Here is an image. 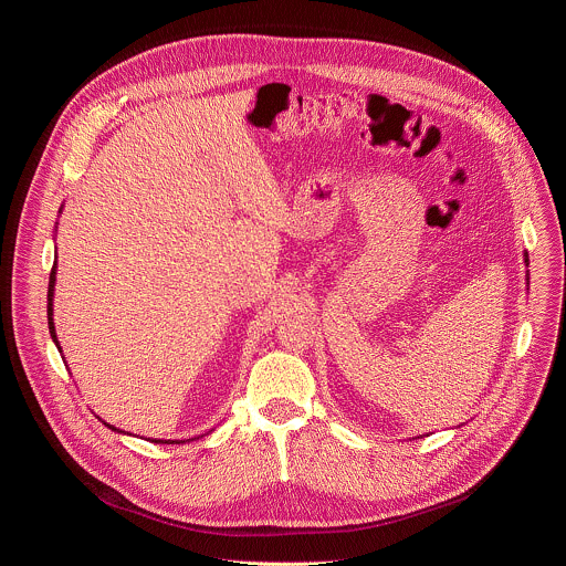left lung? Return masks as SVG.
<instances>
[{
    "instance_id": "left-lung-1",
    "label": "left lung",
    "mask_w": 566,
    "mask_h": 566,
    "mask_svg": "<svg viewBox=\"0 0 566 566\" xmlns=\"http://www.w3.org/2000/svg\"><path fill=\"white\" fill-rule=\"evenodd\" d=\"M524 260H526V264H528V255H524Z\"/></svg>"
}]
</instances>
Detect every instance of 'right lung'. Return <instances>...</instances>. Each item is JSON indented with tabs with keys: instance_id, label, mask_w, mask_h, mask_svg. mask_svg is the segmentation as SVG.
Returning <instances> with one entry per match:
<instances>
[{
	"instance_id": "1",
	"label": "right lung",
	"mask_w": 566,
	"mask_h": 566,
	"mask_svg": "<svg viewBox=\"0 0 566 566\" xmlns=\"http://www.w3.org/2000/svg\"><path fill=\"white\" fill-rule=\"evenodd\" d=\"M53 291H55V264H53V271H51V277H49V295H46V300H49V304H46V315H49V332H51V338H53V343L57 345V336H55V325H53ZM57 349H60V345H57ZM109 430H114V432H120V430H116L114 426H109V423H105ZM154 443H175V441H164V439H154Z\"/></svg>"
}]
</instances>
